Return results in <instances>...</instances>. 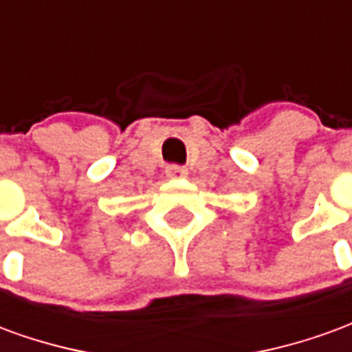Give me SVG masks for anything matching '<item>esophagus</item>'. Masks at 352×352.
<instances>
[{
	"mask_svg": "<svg viewBox=\"0 0 352 352\" xmlns=\"http://www.w3.org/2000/svg\"><path fill=\"white\" fill-rule=\"evenodd\" d=\"M166 175L169 179H181V177L188 175V169L184 168V166H168L166 168Z\"/></svg>",
	"mask_w": 352,
	"mask_h": 352,
	"instance_id": "obj_1",
	"label": "esophagus"
}]
</instances>
